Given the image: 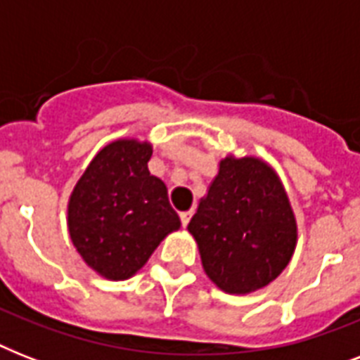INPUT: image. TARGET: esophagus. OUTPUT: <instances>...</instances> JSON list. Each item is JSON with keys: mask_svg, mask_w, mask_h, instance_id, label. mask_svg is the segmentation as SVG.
I'll return each instance as SVG.
<instances>
[{"mask_svg": "<svg viewBox=\"0 0 360 360\" xmlns=\"http://www.w3.org/2000/svg\"><path fill=\"white\" fill-rule=\"evenodd\" d=\"M181 224L183 226H188V222H191L192 219V211H185V213H181Z\"/></svg>", "mask_w": 360, "mask_h": 360, "instance_id": "esophagus-1", "label": "esophagus"}]
</instances>
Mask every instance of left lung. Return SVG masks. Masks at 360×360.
<instances>
[{"label":"left lung","mask_w":360,"mask_h":360,"mask_svg":"<svg viewBox=\"0 0 360 360\" xmlns=\"http://www.w3.org/2000/svg\"><path fill=\"white\" fill-rule=\"evenodd\" d=\"M205 273L228 293L273 282L295 250L297 224L284 186L259 158L226 157L188 224Z\"/></svg>","instance_id":"obj_1"}]
</instances>
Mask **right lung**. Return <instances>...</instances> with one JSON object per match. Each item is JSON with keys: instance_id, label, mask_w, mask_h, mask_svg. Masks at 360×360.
<instances>
[{"instance_id": "1", "label": "right lung", "mask_w": 360, "mask_h": 360, "mask_svg": "<svg viewBox=\"0 0 360 360\" xmlns=\"http://www.w3.org/2000/svg\"><path fill=\"white\" fill-rule=\"evenodd\" d=\"M151 146L117 140L93 158L69 202V233L84 262L110 280L146 265L181 220L162 181L149 174Z\"/></svg>"}]
</instances>
